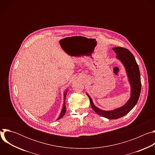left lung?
<instances>
[{
	"instance_id": "1",
	"label": "left lung",
	"mask_w": 155,
	"mask_h": 155,
	"mask_svg": "<svg viewBox=\"0 0 155 155\" xmlns=\"http://www.w3.org/2000/svg\"><path fill=\"white\" fill-rule=\"evenodd\" d=\"M113 50L117 54V58L119 59L125 66L131 86L130 98L124 106L119 108L112 110V111H104L95 107L90 96L88 94H87V96L90 99L92 108L97 114L108 119L115 120L128 114L137 104L141 91V81L138 64L134 55L127 48L121 47H115L113 48Z\"/></svg>"
}]
</instances>
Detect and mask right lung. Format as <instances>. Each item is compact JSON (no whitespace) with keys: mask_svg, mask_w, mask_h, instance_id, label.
<instances>
[{"mask_svg":"<svg viewBox=\"0 0 155 155\" xmlns=\"http://www.w3.org/2000/svg\"><path fill=\"white\" fill-rule=\"evenodd\" d=\"M65 94H66V93H65L64 94V97L65 96ZM65 112H66V108H65V104L64 105V106H63V108H62V112H61V115H60V116H59V117L58 118V120H59V119H61L64 115H65Z\"/></svg>","mask_w":155,"mask_h":155,"instance_id":"1","label":"right lung"}]
</instances>
